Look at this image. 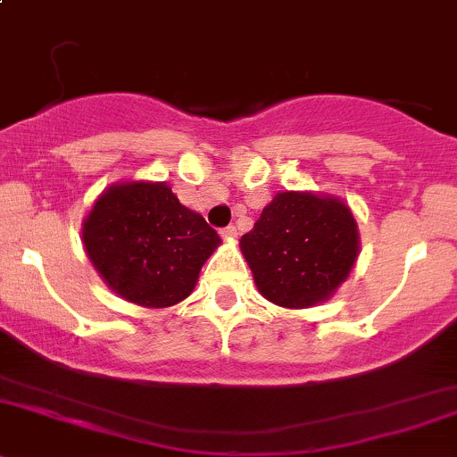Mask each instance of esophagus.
Masks as SVG:
<instances>
[{
    "instance_id": "esophagus-1",
    "label": "esophagus",
    "mask_w": 457,
    "mask_h": 457,
    "mask_svg": "<svg viewBox=\"0 0 457 457\" xmlns=\"http://www.w3.org/2000/svg\"><path fill=\"white\" fill-rule=\"evenodd\" d=\"M220 237L228 238V241H232V238H237V228H234V225H228L225 229H220Z\"/></svg>"
}]
</instances>
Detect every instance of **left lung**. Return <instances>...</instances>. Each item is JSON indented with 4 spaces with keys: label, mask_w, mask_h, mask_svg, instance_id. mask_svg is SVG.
Instances as JSON below:
<instances>
[{
    "label": "left lung",
    "mask_w": 457,
    "mask_h": 457,
    "mask_svg": "<svg viewBox=\"0 0 457 457\" xmlns=\"http://www.w3.org/2000/svg\"><path fill=\"white\" fill-rule=\"evenodd\" d=\"M241 252L265 299L290 310L312 308L355 268L360 229L341 198L278 192L241 237Z\"/></svg>",
    "instance_id": "1"
}]
</instances>
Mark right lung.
<instances>
[{"mask_svg": "<svg viewBox=\"0 0 457 457\" xmlns=\"http://www.w3.org/2000/svg\"><path fill=\"white\" fill-rule=\"evenodd\" d=\"M82 243L102 281L143 308H170L194 292L220 237L170 185L122 180L82 220Z\"/></svg>", "mask_w": 457, "mask_h": 457, "instance_id": "add662e5", "label": "right lung"}]
</instances>
